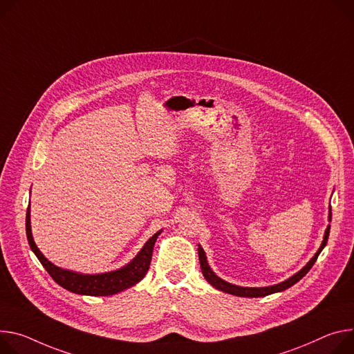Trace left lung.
I'll return each mask as SVG.
<instances>
[{
  "label": "left lung",
  "instance_id": "8db88e82",
  "mask_svg": "<svg viewBox=\"0 0 354 354\" xmlns=\"http://www.w3.org/2000/svg\"><path fill=\"white\" fill-rule=\"evenodd\" d=\"M329 220H332V209L329 210ZM329 232H330V224L328 226L326 232H325V237H324V241H322V245L319 247L317 252L312 257V260L299 271L297 272L295 275H292L291 278H288L286 281L281 282V283H277V285H272V286H266V288H244V286H237V285H233V283H229L226 281H223L221 278H218L209 267L207 261H206V254L203 251V248L199 245L198 251H199V261H201V268H202V272L206 278V281L209 283H212L214 288H217L218 291H223V292H227V294H232V295H237V297H247V298H260V297H267L270 294H275V292H281V291H285V289H288L289 286H292L294 283H297L302 277H305L308 274V271L313 267V264L316 263L317 257L320 254V251H322L328 243V237H329Z\"/></svg>",
  "mask_w": 354,
  "mask_h": 354
}]
</instances>
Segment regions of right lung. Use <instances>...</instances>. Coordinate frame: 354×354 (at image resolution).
<instances>
[{
	"mask_svg": "<svg viewBox=\"0 0 354 354\" xmlns=\"http://www.w3.org/2000/svg\"><path fill=\"white\" fill-rule=\"evenodd\" d=\"M29 216L30 214H29V206H28L25 226H26V237H28L30 250L35 252L38 260L41 261V264L45 267V270L49 272V275L53 278V281L56 283L68 289V291H71V292L80 294V295H91V297L114 295L120 291H124V289H127V288L136 285L137 282H140L145 277V274L149 268L153 244L160 233V232H158L156 234H153L145 243V245L138 252L136 259L130 264L122 267L121 270L106 272V274L83 275V274L72 272L68 270H62L45 259L42 252L38 250L37 244L34 243V239H32Z\"/></svg>",
	"mask_w": 354,
	"mask_h": 354,
	"instance_id": "add662e5",
	"label": "right lung"
}]
</instances>
